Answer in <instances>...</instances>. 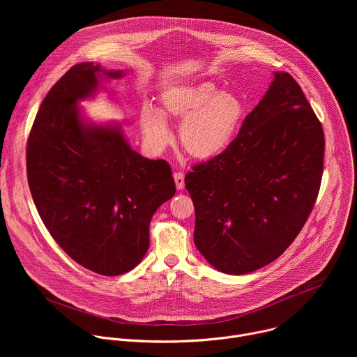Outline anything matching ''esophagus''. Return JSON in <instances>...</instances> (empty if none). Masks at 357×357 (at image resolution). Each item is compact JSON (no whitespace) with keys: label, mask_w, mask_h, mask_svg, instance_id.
Instances as JSON below:
<instances>
[{"label":"esophagus","mask_w":357,"mask_h":357,"mask_svg":"<svg viewBox=\"0 0 357 357\" xmlns=\"http://www.w3.org/2000/svg\"><path fill=\"white\" fill-rule=\"evenodd\" d=\"M174 179H175V183H176V189L178 190L183 189V186H185V175L182 172H175L174 174Z\"/></svg>","instance_id":"1"}]
</instances>
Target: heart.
Instances as JSON below:
<instances>
[{"label":"heart","mask_w":357,"mask_h":357,"mask_svg":"<svg viewBox=\"0 0 357 357\" xmlns=\"http://www.w3.org/2000/svg\"><path fill=\"white\" fill-rule=\"evenodd\" d=\"M164 116L183 120L179 138L183 149L196 160H211L233 141L245 114L244 101L234 93L220 91L211 82L174 86L161 96ZM162 114L142 107L139 124L144 135L157 146L169 141L171 132Z\"/></svg>","instance_id":"b5f03b06"}]
</instances>
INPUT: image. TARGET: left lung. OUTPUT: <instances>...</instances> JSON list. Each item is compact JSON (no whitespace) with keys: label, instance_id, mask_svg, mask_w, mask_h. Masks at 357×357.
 Segmentation results:
<instances>
[{"label":"left lung","instance_id":"obj_1","mask_svg":"<svg viewBox=\"0 0 357 357\" xmlns=\"http://www.w3.org/2000/svg\"><path fill=\"white\" fill-rule=\"evenodd\" d=\"M324 151L322 124L302 89L275 72L229 146L185 176L202 256L231 275L278 259L315 206Z\"/></svg>","mask_w":357,"mask_h":357}]
</instances>
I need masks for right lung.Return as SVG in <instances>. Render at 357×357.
Instances as JSON below:
<instances>
[{
  "label": "right lung",
  "mask_w": 357,
  "mask_h": 357,
  "mask_svg": "<svg viewBox=\"0 0 357 357\" xmlns=\"http://www.w3.org/2000/svg\"><path fill=\"white\" fill-rule=\"evenodd\" d=\"M120 70L72 66L49 90L26 144L28 185L50 236L100 275L132 270L149 247V223L175 195L171 167L142 158L119 126L84 124L77 103Z\"/></svg>",
  "instance_id": "add662e5"
}]
</instances>
